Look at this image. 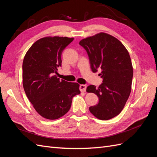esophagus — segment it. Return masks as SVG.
<instances>
[{
    "label": "esophagus",
    "mask_w": 157,
    "mask_h": 157,
    "mask_svg": "<svg viewBox=\"0 0 157 157\" xmlns=\"http://www.w3.org/2000/svg\"><path fill=\"white\" fill-rule=\"evenodd\" d=\"M86 86L85 84H80V86H79V88H80V92H86Z\"/></svg>",
    "instance_id": "1"
}]
</instances>
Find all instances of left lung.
Returning a JSON list of instances; mask_svg holds the SVG:
<instances>
[{
    "mask_svg": "<svg viewBox=\"0 0 157 157\" xmlns=\"http://www.w3.org/2000/svg\"><path fill=\"white\" fill-rule=\"evenodd\" d=\"M79 44L87 52L92 71L101 69L103 78L98 88L94 85L86 88L99 98L89 110L99 119H111L122 111L131 92L133 67L129 53L121 41L104 33L84 39Z\"/></svg>",
    "mask_w": 157,
    "mask_h": 157,
    "instance_id": "obj_1",
    "label": "left lung"
}]
</instances>
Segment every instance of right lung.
<instances>
[{
	"mask_svg": "<svg viewBox=\"0 0 157 157\" xmlns=\"http://www.w3.org/2000/svg\"><path fill=\"white\" fill-rule=\"evenodd\" d=\"M73 38H42L27 52L23 61V86L27 97L40 116L55 120L67 113L79 84L58 78L61 54Z\"/></svg>",
	"mask_w": 157,
	"mask_h": 157,
	"instance_id": "right-lung-1",
	"label": "right lung"
}]
</instances>
